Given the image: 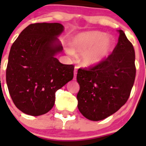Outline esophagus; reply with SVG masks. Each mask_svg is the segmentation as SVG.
I'll list each match as a JSON object with an SVG mask.
<instances>
[{"label": "esophagus", "instance_id": "obj_1", "mask_svg": "<svg viewBox=\"0 0 146 146\" xmlns=\"http://www.w3.org/2000/svg\"><path fill=\"white\" fill-rule=\"evenodd\" d=\"M77 69H78V67L75 66L74 67V79H76V74L77 73Z\"/></svg>", "mask_w": 146, "mask_h": 146}]
</instances>
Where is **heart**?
Returning <instances> with one entry per match:
<instances>
[{"label": "heart", "mask_w": 146, "mask_h": 146, "mask_svg": "<svg viewBox=\"0 0 146 146\" xmlns=\"http://www.w3.org/2000/svg\"><path fill=\"white\" fill-rule=\"evenodd\" d=\"M115 46V39L98 31L82 32L72 38L67 52L81 54L80 63L85 67L97 66L111 55Z\"/></svg>", "instance_id": "heart-1"}]
</instances>
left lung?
Masks as SVG:
<instances>
[{
    "instance_id": "obj_1",
    "label": "left lung",
    "mask_w": 146,
    "mask_h": 146,
    "mask_svg": "<svg viewBox=\"0 0 146 146\" xmlns=\"http://www.w3.org/2000/svg\"><path fill=\"white\" fill-rule=\"evenodd\" d=\"M118 32V44L106 60L88 70L77 72V108L91 121H101L118 111L128 100L133 87L135 50L124 32Z\"/></svg>"
}]
</instances>
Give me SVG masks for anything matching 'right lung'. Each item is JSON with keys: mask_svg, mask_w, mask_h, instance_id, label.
<instances>
[{"mask_svg": "<svg viewBox=\"0 0 146 146\" xmlns=\"http://www.w3.org/2000/svg\"><path fill=\"white\" fill-rule=\"evenodd\" d=\"M58 23H34L23 30L10 50L6 83L13 102L27 115L38 116L54 106L55 92L72 80L74 66L60 63L63 51Z\"/></svg>", "mask_w": 146, "mask_h": 146, "instance_id": "obj_1", "label": "right lung"}]
</instances>
